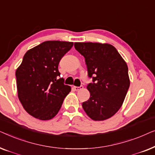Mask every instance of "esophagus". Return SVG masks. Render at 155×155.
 <instances>
[{
  "mask_svg": "<svg viewBox=\"0 0 155 155\" xmlns=\"http://www.w3.org/2000/svg\"><path fill=\"white\" fill-rule=\"evenodd\" d=\"M73 88H74V90H75V91H79V90H82V89H83V86H82V85L80 86V87L74 86Z\"/></svg>",
  "mask_w": 155,
  "mask_h": 155,
  "instance_id": "esophagus-1",
  "label": "esophagus"
}]
</instances>
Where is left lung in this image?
<instances>
[{"label": "left lung", "mask_w": 155, "mask_h": 155, "mask_svg": "<svg viewBox=\"0 0 155 155\" xmlns=\"http://www.w3.org/2000/svg\"><path fill=\"white\" fill-rule=\"evenodd\" d=\"M75 49L85 58L90 97L82 103L87 116L94 120L113 116L124 103L129 86L128 68L124 58L111 44L76 42Z\"/></svg>", "instance_id": "1"}]
</instances>
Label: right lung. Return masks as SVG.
I'll use <instances>...</instances> for the list:
<instances>
[{"label":"right lung","instance_id":"1","mask_svg":"<svg viewBox=\"0 0 155 155\" xmlns=\"http://www.w3.org/2000/svg\"><path fill=\"white\" fill-rule=\"evenodd\" d=\"M73 42L46 41L29 51L16 70L18 98L29 114L50 120L58 114L71 87L58 78V64Z\"/></svg>","mask_w":155,"mask_h":155}]
</instances>
